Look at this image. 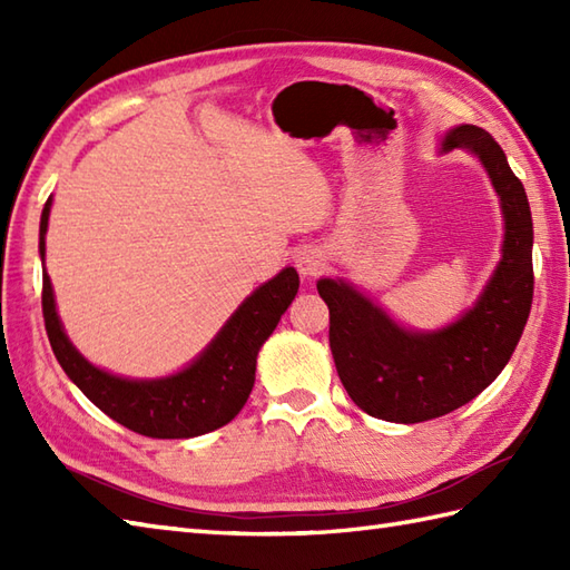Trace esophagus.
<instances>
[{
    "label": "esophagus",
    "instance_id": "34e87169",
    "mask_svg": "<svg viewBox=\"0 0 570 570\" xmlns=\"http://www.w3.org/2000/svg\"><path fill=\"white\" fill-rule=\"evenodd\" d=\"M294 264H296L298 274L316 276V274L323 272L325 259H323L321 249H316V247H301V249L294 254Z\"/></svg>",
    "mask_w": 570,
    "mask_h": 570
}]
</instances>
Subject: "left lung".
<instances>
[{"label":"left lung","mask_w":570,"mask_h":570,"mask_svg":"<svg viewBox=\"0 0 570 570\" xmlns=\"http://www.w3.org/2000/svg\"><path fill=\"white\" fill-rule=\"evenodd\" d=\"M451 149L480 156L504 213L502 259L478 304L439 333H409L353 286L318 282L331 311L337 374L350 399L374 419L421 423L468 404L510 362L531 311L534 227L522 180L485 129L460 125L448 131L443 151Z\"/></svg>","instance_id":"1"}]
</instances>
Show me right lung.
Masks as SVG:
<instances>
[{"label": "right lung", "instance_id": "right-lung-1", "mask_svg": "<svg viewBox=\"0 0 570 570\" xmlns=\"http://www.w3.org/2000/svg\"><path fill=\"white\" fill-rule=\"evenodd\" d=\"M51 198L41 213L39 252L46 254ZM298 292L296 269H284L259 286L225 323L208 350L184 372L166 380L131 382L92 367L60 328L51 278L43 269V321L53 355L90 402L125 429L149 439H193L225 426L245 406L254 386L257 353L292 306Z\"/></svg>", "mask_w": 570, "mask_h": 570}]
</instances>
